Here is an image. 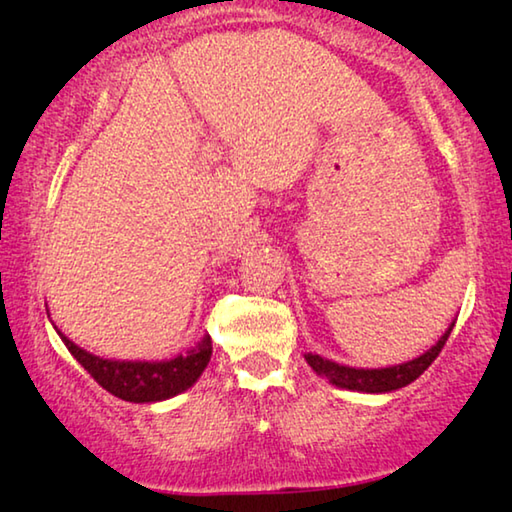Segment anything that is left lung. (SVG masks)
Instances as JSON below:
<instances>
[{
    "label": "left lung",
    "mask_w": 512,
    "mask_h": 512,
    "mask_svg": "<svg viewBox=\"0 0 512 512\" xmlns=\"http://www.w3.org/2000/svg\"><path fill=\"white\" fill-rule=\"evenodd\" d=\"M453 326L455 324L448 326L446 333L437 340V345H432L425 354L414 358V361L391 365V368H349V365L329 361V358H322L319 354H305V361H308L310 368L315 370L319 377L329 379V384L338 388H347V391L358 393H391L411 384V381L421 377L423 372L430 368L434 358H437L441 349H444Z\"/></svg>",
    "instance_id": "left-lung-1"
}]
</instances>
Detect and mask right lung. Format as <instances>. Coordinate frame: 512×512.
<instances>
[{"instance_id":"add662e5","label":"right lung","mask_w":512,"mask_h":512,"mask_svg":"<svg viewBox=\"0 0 512 512\" xmlns=\"http://www.w3.org/2000/svg\"><path fill=\"white\" fill-rule=\"evenodd\" d=\"M57 333L75 361L105 391L126 402H160L188 391L209 365L213 352L211 338L204 335L190 352L165 358V361H114V358L91 354L87 349L75 345L73 340H68L61 331Z\"/></svg>"}]
</instances>
